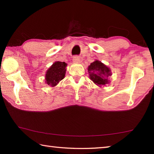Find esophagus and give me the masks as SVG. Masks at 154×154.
Masks as SVG:
<instances>
[{"mask_svg":"<svg viewBox=\"0 0 154 154\" xmlns=\"http://www.w3.org/2000/svg\"><path fill=\"white\" fill-rule=\"evenodd\" d=\"M72 61L75 62V63H78V62H79V61H80V58L78 56H75L73 57V58H72Z\"/></svg>","mask_w":154,"mask_h":154,"instance_id":"1","label":"esophagus"}]
</instances>
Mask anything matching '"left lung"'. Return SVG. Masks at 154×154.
Returning <instances> with one entry per match:
<instances>
[{"instance_id":"8db88e82","label":"left lung","mask_w":154,"mask_h":154,"mask_svg":"<svg viewBox=\"0 0 154 154\" xmlns=\"http://www.w3.org/2000/svg\"><path fill=\"white\" fill-rule=\"evenodd\" d=\"M110 70L101 62L96 60L88 66L90 78L98 85H103L109 83L108 77L110 76Z\"/></svg>"}]
</instances>
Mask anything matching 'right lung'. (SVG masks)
Here are the masks:
<instances>
[{"label":"right lung","instance_id":"right-lung-1","mask_svg":"<svg viewBox=\"0 0 154 154\" xmlns=\"http://www.w3.org/2000/svg\"><path fill=\"white\" fill-rule=\"evenodd\" d=\"M67 64L64 62H56L46 72L45 83L51 86H55L64 79Z\"/></svg>","mask_w":154,"mask_h":154}]
</instances>
